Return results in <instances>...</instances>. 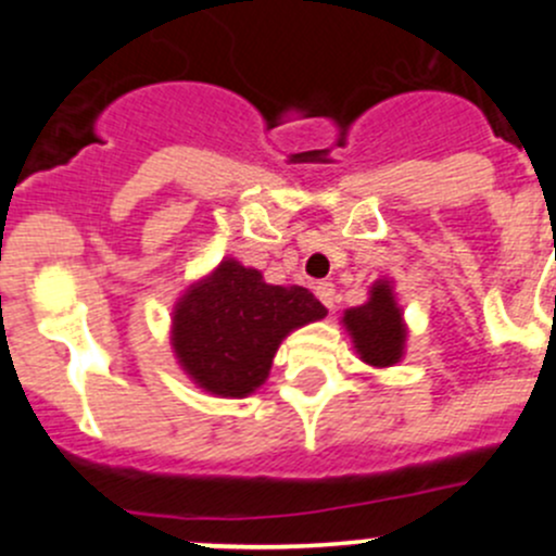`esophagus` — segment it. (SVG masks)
Here are the masks:
<instances>
[{"label":"esophagus","mask_w":556,"mask_h":556,"mask_svg":"<svg viewBox=\"0 0 556 556\" xmlns=\"http://www.w3.org/2000/svg\"><path fill=\"white\" fill-rule=\"evenodd\" d=\"M314 293H317V299L323 301L328 309H333V299H336V288L330 282H317L314 285Z\"/></svg>","instance_id":"34e87169"}]
</instances>
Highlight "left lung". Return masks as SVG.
<instances>
[{"instance_id":"1","label":"left lung","mask_w":556,"mask_h":556,"mask_svg":"<svg viewBox=\"0 0 556 556\" xmlns=\"http://www.w3.org/2000/svg\"><path fill=\"white\" fill-rule=\"evenodd\" d=\"M363 363L374 368L395 366L406 350V323L401 306L395 304L392 285L387 279L371 285L368 301L355 309H346L344 319Z\"/></svg>"}]
</instances>
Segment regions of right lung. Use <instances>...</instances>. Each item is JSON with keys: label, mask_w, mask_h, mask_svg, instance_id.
<instances>
[{"label": "right lung", "mask_w": 556, "mask_h": 556, "mask_svg": "<svg viewBox=\"0 0 556 556\" xmlns=\"http://www.w3.org/2000/svg\"><path fill=\"white\" fill-rule=\"evenodd\" d=\"M325 314L306 288L268 285L257 268L226 257L174 304L172 346L201 390L247 397L266 382L285 336Z\"/></svg>", "instance_id": "add662e5"}]
</instances>
